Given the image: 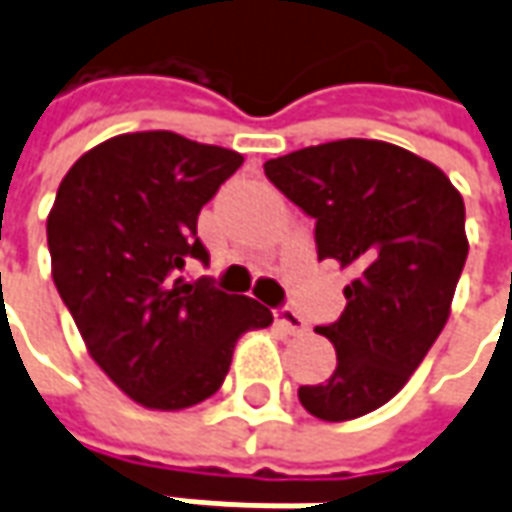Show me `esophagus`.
Masks as SVG:
<instances>
[{"label": "esophagus", "instance_id": "obj_1", "mask_svg": "<svg viewBox=\"0 0 512 512\" xmlns=\"http://www.w3.org/2000/svg\"><path fill=\"white\" fill-rule=\"evenodd\" d=\"M274 317H277V323L286 328L289 334H306L309 331V323L291 309V306H280V309L274 311Z\"/></svg>", "mask_w": 512, "mask_h": 512}]
</instances>
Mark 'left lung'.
Here are the masks:
<instances>
[{
  "mask_svg": "<svg viewBox=\"0 0 512 512\" xmlns=\"http://www.w3.org/2000/svg\"><path fill=\"white\" fill-rule=\"evenodd\" d=\"M263 169L314 218L317 257L357 272L340 320L317 326L337 368L297 397L326 422L371 414L397 397L448 323L467 260L465 201L431 161L368 138L289 152Z\"/></svg>",
  "mask_w": 512,
  "mask_h": 512,
  "instance_id": "left-lung-1",
  "label": "left lung"
}]
</instances>
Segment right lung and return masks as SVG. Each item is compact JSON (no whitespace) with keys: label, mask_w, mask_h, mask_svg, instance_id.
Segmentation results:
<instances>
[{"label":"right lung","mask_w":512,"mask_h":512,"mask_svg":"<svg viewBox=\"0 0 512 512\" xmlns=\"http://www.w3.org/2000/svg\"><path fill=\"white\" fill-rule=\"evenodd\" d=\"M243 155L169 130L115 135L64 175L47 215L53 283L90 357L144 408L181 411L212 397L243 331L272 311L252 297L186 283L203 266V203L235 175Z\"/></svg>","instance_id":"right-lung-1"}]
</instances>
